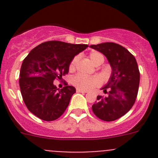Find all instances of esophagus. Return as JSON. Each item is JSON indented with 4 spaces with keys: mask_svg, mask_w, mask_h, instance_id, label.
<instances>
[{
    "mask_svg": "<svg viewBox=\"0 0 158 158\" xmlns=\"http://www.w3.org/2000/svg\"><path fill=\"white\" fill-rule=\"evenodd\" d=\"M77 93H86V91H85V90H82V89H77Z\"/></svg>",
    "mask_w": 158,
    "mask_h": 158,
    "instance_id": "obj_1",
    "label": "esophagus"
}]
</instances>
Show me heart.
I'll use <instances>...</instances> for the list:
<instances>
[{"label": "heart", "instance_id": "heart-1", "mask_svg": "<svg viewBox=\"0 0 158 158\" xmlns=\"http://www.w3.org/2000/svg\"><path fill=\"white\" fill-rule=\"evenodd\" d=\"M89 58L95 65L98 66L104 61V57L102 54L96 51L90 53ZM78 61V56H75L69 64V69H73L76 67ZM72 83L78 89L82 90H89L93 89L100 84V79L97 76H87V75L77 73L72 78Z\"/></svg>", "mask_w": 158, "mask_h": 158}]
</instances>
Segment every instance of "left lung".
Segmentation results:
<instances>
[{
    "label": "left lung",
    "mask_w": 158,
    "mask_h": 158,
    "mask_svg": "<svg viewBox=\"0 0 158 158\" xmlns=\"http://www.w3.org/2000/svg\"><path fill=\"white\" fill-rule=\"evenodd\" d=\"M90 47L102 53L111 68L108 82L101 89L108 96H97L93 113L104 121L116 120L130 111L139 91L140 73L135 57L125 47L115 43H104Z\"/></svg>",
    "instance_id": "8db88e82"
}]
</instances>
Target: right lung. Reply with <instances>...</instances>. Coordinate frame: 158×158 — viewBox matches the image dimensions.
<instances>
[{"instance_id": "add662e5", "label": "right lung", "mask_w": 158, "mask_h": 158, "mask_svg": "<svg viewBox=\"0 0 158 158\" xmlns=\"http://www.w3.org/2000/svg\"><path fill=\"white\" fill-rule=\"evenodd\" d=\"M87 44L48 41L32 49L23 60L19 72V88L27 109L38 118L53 121L64 113L76 89L66 85L59 90L56 78L69 72V64Z\"/></svg>"}]
</instances>
